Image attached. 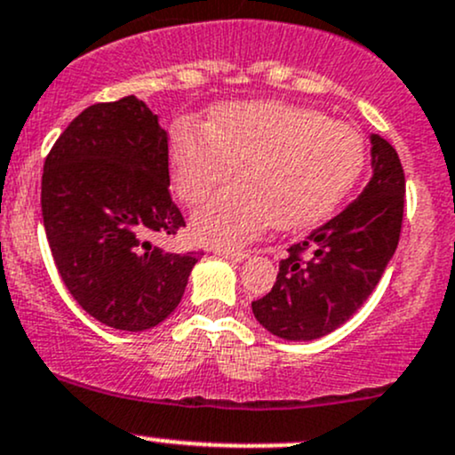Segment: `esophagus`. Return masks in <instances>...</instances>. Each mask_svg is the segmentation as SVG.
I'll list each match as a JSON object with an SVG mask.
<instances>
[{"label": "esophagus", "mask_w": 455, "mask_h": 455, "mask_svg": "<svg viewBox=\"0 0 455 455\" xmlns=\"http://www.w3.org/2000/svg\"><path fill=\"white\" fill-rule=\"evenodd\" d=\"M213 252H216L218 257L231 259V261H243V259H248V252L246 251H231V248H213Z\"/></svg>", "instance_id": "1"}]
</instances>
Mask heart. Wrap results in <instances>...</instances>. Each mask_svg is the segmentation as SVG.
Returning <instances> with one entry per match:
<instances>
[{"instance_id":"1","label":"heart","mask_w":455,"mask_h":455,"mask_svg":"<svg viewBox=\"0 0 455 455\" xmlns=\"http://www.w3.org/2000/svg\"><path fill=\"white\" fill-rule=\"evenodd\" d=\"M365 140L346 123L284 103H227L207 124L177 123L171 174L186 204L203 203L237 168V186L194 216L198 239L239 246L278 228H304L331 216L365 168Z\"/></svg>"}]
</instances>
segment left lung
<instances>
[{
	"mask_svg": "<svg viewBox=\"0 0 455 455\" xmlns=\"http://www.w3.org/2000/svg\"><path fill=\"white\" fill-rule=\"evenodd\" d=\"M373 177L361 196L287 248L274 287L252 302L266 331L311 341L337 331L371 296L395 252L406 177L397 151L371 136Z\"/></svg>",
	"mask_w": 455,
	"mask_h": 455,
	"instance_id": "obj_1",
	"label": "left lung"
}]
</instances>
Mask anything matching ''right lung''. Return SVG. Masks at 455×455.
Listing matches in <instances>:
<instances>
[{"mask_svg":"<svg viewBox=\"0 0 455 455\" xmlns=\"http://www.w3.org/2000/svg\"><path fill=\"white\" fill-rule=\"evenodd\" d=\"M168 186V136L133 94L84 109L44 159L53 261L79 307L109 328L140 332L164 322L201 259L148 239L186 227Z\"/></svg>","mask_w":455,"mask_h":455,"instance_id":"right-lung-1","label":"right lung"}]
</instances>
